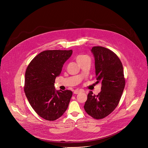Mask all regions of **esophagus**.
Wrapping results in <instances>:
<instances>
[{
  "label": "esophagus",
  "instance_id": "34e87169",
  "mask_svg": "<svg viewBox=\"0 0 148 148\" xmlns=\"http://www.w3.org/2000/svg\"><path fill=\"white\" fill-rule=\"evenodd\" d=\"M80 92H81L80 90H75V91H74V94H78Z\"/></svg>",
  "mask_w": 148,
  "mask_h": 148
}]
</instances>
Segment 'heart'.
<instances>
[{"instance_id":"1","label":"heart","mask_w":148,"mask_h":148,"mask_svg":"<svg viewBox=\"0 0 148 148\" xmlns=\"http://www.w3.org/2000/svg\"><path fill=\"white\" fill-rule=\"evenodd\" d=\"M86 58H88V56H86V55H84V54H79L76 57V60L77 61V62H79L81 61H82L83 60L86 59Z\"/></svg>"}]
</instances>
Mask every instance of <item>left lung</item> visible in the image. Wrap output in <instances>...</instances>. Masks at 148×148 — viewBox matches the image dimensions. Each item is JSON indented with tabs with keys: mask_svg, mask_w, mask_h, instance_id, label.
I'll return each instance as SVG.
<instances>
[{
	"mask_svg": "<svg viewBox=\"0 0 148 148\" xmlns=\"http://www.w3.org/2000/svg\"><path fill=\"white\" fill-rule=\"evenodd\" d=\"M95 59L97 81L101 83V91L97 95L90 91L84 108L95 119H102L117 107L125 88V81L122 62L111 50L101 46L91 49Z\"/></svg>",
	"mask_w": 148,
	"mask_h": 148,
	"instance_id": "8db88e82",
	"label": "left lung"
}]
</instances>
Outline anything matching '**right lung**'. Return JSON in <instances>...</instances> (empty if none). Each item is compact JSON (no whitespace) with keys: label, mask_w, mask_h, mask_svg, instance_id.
Returning <instances> with one entry per match:
<instances>
[{"label":"right lung","mask_w":148,"mask_h":148,"mask_svg":"<svg viewBox=\"0 0 148 148\" xmlns=\"http://www.w3.org/2000/svg\"><path fill=\"white\" fill-rule=\"evenodd\" d=\"M73 50H46L30 62L25 73V92L35 112L47 121H55L67 110L73 92L56 90L55 79L61 73Z\"/></svg>","instance_id":"1"}]
</instances>
